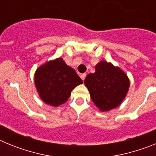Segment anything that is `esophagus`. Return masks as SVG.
Listing matches in <instances>:
<instances>
[{"instance_id":"34e87169","label":"esophagus","mask_w":156,"mask_h":156,"mask_svg":"<svg viewBox=\"0 0 156 156\" xmlns=\"http://www.w3.org/2000/svg\"><path fill=\"white\" fill-rule=\"evenodd\" d=\"M86 74H85V73H82V74H81V75H80V77H81V79H82L83 80H85V78H86Z\"/></svg>"}]
</instances>
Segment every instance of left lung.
Segmentation results:
<instances>
[{
  "label": "left lung",
  "instance_id": "obj_1",
  "mask_svg": "<svg viewBox=\"0 0 156 156\" xmlns=\"http://www.w3.org/2000/svg\"><path fill=\"white\" fill-rule=\"evenodd\" d=\"M84 84L95 105L105 112L121 104L127 94L129 81L119 67L101 61L95 66L94 73L87 76Z\"/></svg>",
  "mask_w": 156,
  "mask_h": 156
}]
</instances>
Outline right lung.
Returning <instances> with one entry per match:
<instances>
[{
    "instance_id": "1",
    "label": "right lung",
    "mask_w": 156,
    "mask_h": 156,
    "mask_svg": "<svg viewBox=\"0 0 156 156\" xmlns=\"http://www.w3.org/2000/svg\"><path fill=\"white\" fill-rule=\"evenodd\" d=\"M34 82L43 101L57 107L68 100L72 90L83 80L73 69L59 58L37 69Z\"/></svg>"
}]
</instances>
